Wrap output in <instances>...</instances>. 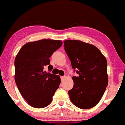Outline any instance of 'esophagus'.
<instances>
[{
	"instance_id": "34e87169",
	"label": "esophagus",
	"mask_w": 125,
	"mask_h": 125,
	"mask_svg": "<svg viewBox=\"0 0 125 125\" xmlns=\"http://www.w3.org/2000/svg\"><path fill=\"white\" fill-rule=\"evenodd\" d=\"M66 78V76H61V81H64V80Z\"/></svg>"
}]
</instances>
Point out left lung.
Listing matches in <instances>:
<instances>
[{
	"instance_id": "8db88e82",
	"label": "left lung",
	"mask_w": 125,
	"mask_h": 125,
	"mask_svg": "<svg viewBox=\"0 0 125 125\" xmlns=\"http://www.w3.org/2000/svg\"><path fill=\"white\" fill-rule=\"evenodd\" d=\"M64 42L72 67L79 74L72 77L74 85L68 92L70 100L78 108H92L100 102L108 84L106 59L91 44L76 40Z\"/></svg>"
}]
</instances>
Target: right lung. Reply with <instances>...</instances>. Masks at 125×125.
Instances as JSON below:
<instances>
[{"label":"right lung","mask_w":125,"mask_h":125,"mask_svg":"<svg viewBox=\"0 0 125 125\" xmlns=\"http://www.w3.org/2000/svg\"><path fill=\"white\" fill-rule=\"evenodd\" d=\"M61 40L42 39L28 42L21 48L15 60V80L20 94L35 108L48 106L61 83L59 75L46 73L52 70L49 57L62 45Z\"/></svg>","instance_id":"obj_1"}]
</instances>
